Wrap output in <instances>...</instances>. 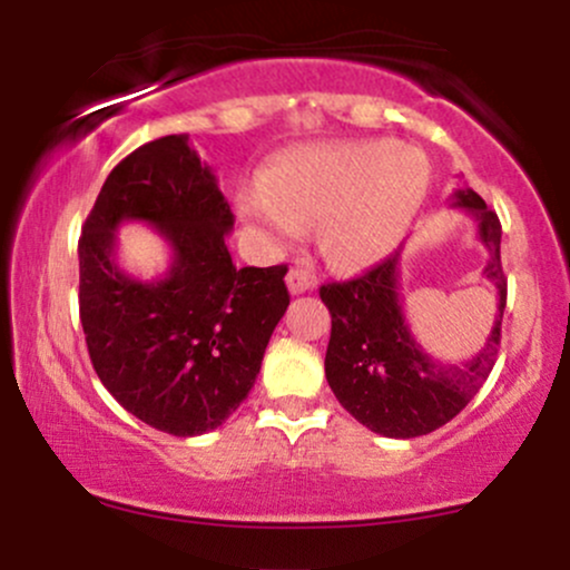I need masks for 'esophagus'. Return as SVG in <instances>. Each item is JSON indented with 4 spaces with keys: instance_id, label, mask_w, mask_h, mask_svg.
Returning a JSON list of instances; mask_svg holds the SVG:
<instances>
[{
    "instance_id": "obj_1",
    "label": "esophagus",
    "mask_w": 570,
    "mask_h": 570,
    "mask_svg": "<svg viewBox=\"0 0 570 570\" xmlns=\"http://www.w3.org/2000/svg\"><path fill=\"white\" fill-rule=\"evenodd\" d=\"M286 286H289L292 294H303V292H311L313 286H316V281L303 267H292L289 273H286Z\"/></svg>"
}]
</instances>
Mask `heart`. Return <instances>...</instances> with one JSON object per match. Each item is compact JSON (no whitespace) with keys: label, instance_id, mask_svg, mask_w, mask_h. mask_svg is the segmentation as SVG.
Instances as JSON below:
<instances>
[{"label":"heart","instance_id":"1","mask_svg":"<svg viewBox=\"0 0 570 570\" xmlns=\"http://www.w3.org/2000/svg\"><path fill=\"white\" fill-rule=\"evenodd\" d=\"M429 189V163L407 144L340 141L281 155L263 185L240 193L254 233L292 240L322 219V248L340 267H367L404 238Z\"/></svg>","mask_w":570,"mask_h":570}]
</instances>
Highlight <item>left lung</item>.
<instances>
[{"mask_svg": "<svg viewBox=\"0 0 570 570\" xmlns=\"http://www.w3.org/2000/svg\"><path fill=\"white\" fill-rule=\"evenodd\" d=\"M453 206L474 217L476 238L490 254L482 273L499 294L493 330L469 362H440L412 337L399 294L402 248L364 276L318 289L332 316L324 358L326 383L362 426L391 440L431 434L453 421L488 381L499 356L501 318L507 307L501 222L469 187L455 189Z\"/></svg>", "mask_w": 570, "mask_h": 570, "instance_id": "1", "label": "left lung"}]
</instances>
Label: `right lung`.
Returning <instances> with one entry per match:
<instances>
[{
	"instance_id": "obj_1",
	"label": "right lung",
	"mask_w": 570,
	"mask_h": 570,
	"mask_svg": "<svg viewBox=\"0 0 570 570\" xmlns=\"http://www.w3.org/2000/svg\"><path fill=\"white\" fill-rule=\"evenodd\" d=\"M122 220L173 246L166 277L139 282L114 259ZM233 212L217 176L174 134L112 168L82 225L80 322L107 391L147 426L198 436L222 426L257 381L289 307L286 265L235 267Z\"/></svg>"
}]
</instances>
